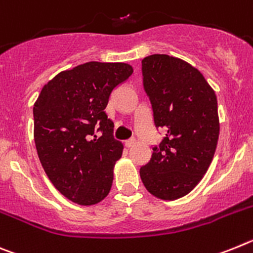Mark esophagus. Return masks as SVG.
I'll list each match as a JSON object with an SVG mask.
<instances>
[{
	"label": "esophagus",
	"instance_id": "34e87169",
	"mask_svg": "<svg viewBox=\"0 0 253 253\" xmlns=\"http://www.w3.org/2000/svg\"><path fill=\"white\" fill-rule=\"evenodd\" d=\"M136 144V140L135 139H131V140H127L126 142H125V145H126L127 148H132L133 145Z\"/></svg>",
	"mask_w": 253,
	"mask_h": 253
}]
</instances>
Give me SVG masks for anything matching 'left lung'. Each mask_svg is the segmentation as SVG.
Returning <instances> with one entry per match:
<instances>
[{"label":"left lung","mask_w":253,"mask_h":253,"mask_svg":"<svg viewBox=\"0 0 253 253\" xmlns=\"http://www.w3.org/2000/svg\"><path fill=\"white\" fill-rule=\"evenodd\" d=\"M142 76L155 126L167 133L140 177L153 196L172 201L196 187L211 164L220 129L218 100L203 74L177 57H145Z\"/></svg>","instance_id":"8db88e82"}]
</instances>
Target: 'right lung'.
I'll return each mask as SVG.
<instances>
[{
	"label": "right lung",
	"instance_id": "1",
	"mask_svg": "<svg viewBox=\"0 0 253 253\" xmlns=\"http://www.w3.org/2000/svg\"><path fill=\"white\" fill-rule=\"evenodd\" d=\"M122 62H86L57 74L35 100L34 141L45 174L66 199L83 206L108 196L124 145L104 112L118 84L132 75ZM99 123L102 136L93 132Z\"/></svg>",
	"mask_w": 253,
	"mask_h": 253
}]
</instances>
